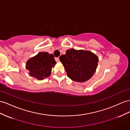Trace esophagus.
<instances>
[{
	"mask_svg": "<svg viewBox=\"0 0 130 130\" xmlns=\"http://www.w3.org/2000/svg\"><path fill=\"white\" fill-rule=\"evenodd\" d=\"M55 60H56V61H57V62L59 61V58H55Z\"/></svg>",
	"mask_w": 130,
	"mask_h": 130,
	"instance_id": "obj_1",
	"label": "esophagus"
}]
</instances>
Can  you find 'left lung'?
Masks as SVG:
<instances>
[{
  "instance_id": "8db88e82",
  "label": "left lung",
  "mask_w": 130,
  "mask_h": 130,
  "mask_svg": "<svg viewBox=\"0 0 130 130\" xmlns=\"http://www.w3.org/2000/svg\"><path fill=\"white\" fill-rule=\"evenodd\" d=\"M68 77L72 81L85 82L94 75L99 59L93 53L84 50L68 49L59 58Z\"/></svg>"
}]
</instances>
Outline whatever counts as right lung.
Here are the masks:
<instances>
[{
  "label": "right lung",
  "instance_id": "add662e5",
  "mask_svg": "<svg viewBox=\"0 0 130 130\" xmlns=\"http://www.w3.org/2000/svg\"><path fill=\"white\" fill-rule=\"evenodd\" d=\"M54 56L47 52H39L28 59L26 68L29 75L38 80H43L51 75L52 68L56 65Z\"/></svg>",
  "mask_w": 130,
  "mask_h": 130
}]
</instances>
